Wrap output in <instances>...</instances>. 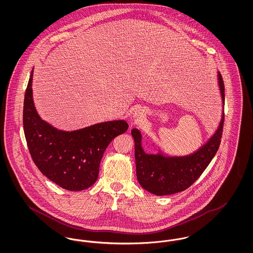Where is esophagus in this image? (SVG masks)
Segmentation results:
<instances>
[{
	"instance_id": "esophagus-1",
	"label": "esophagus",
	"mask_w": 253,
	"mask_h": 253,
	"mask_svg": "<svg viewBox=\"0 0 253 253\" xmlns=\"http://www.w3.org/2000/svg\"><path fill=\"white\" fill-rule=\"evenodd\" d=\"M132 117L134 119V121H138L140 120H142L145 117V111L142 109H136L133 114H132Z\"/></svg>"
}]
</instances>
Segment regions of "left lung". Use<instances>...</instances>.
Instances as JSON below:
<instances>
[{
  "label": "left lung",
  "mask_w": 253,
  "mask_h": 253,
  "mask_svg": "<svg viewBox=\"0 0 253 253\" xmlns=\"http://www.w3.org/2000/svg\"><path fill=\"white\" fill-rule=\"evenodd\" d=\"M218 84L225 103V86L218 72ZM224 111L216 132L197 152L186 157L147 155L141 147V133L132 129L136 177L140 186L156 195L179 193L191 187L209 166L219 149L224 126Z\"/></svg>",
  "instance_id": "obj_1"
}]
</instances>
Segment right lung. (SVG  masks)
Returning <instances> with one entry per match:
<instances>
[{"instance_id":"add662e5","label":"right lung","mask_w":253,"mask_h":253,"mask_svg":"<svg viewBox=\"0 0 253 253\" xmlns=\"http://www.w3.org/2000/svg\"><path fill=\"white\" fill-rule=\"evenodd\" d=\"M32 77L33 70L25 90L23 113L24 135L31 157L49 180L68 191L85 190L97 179L99 164L110 142L127 131L128 123L106 121L73 132L57 130L37 113Z\"/></svg>"}]
</instances>
